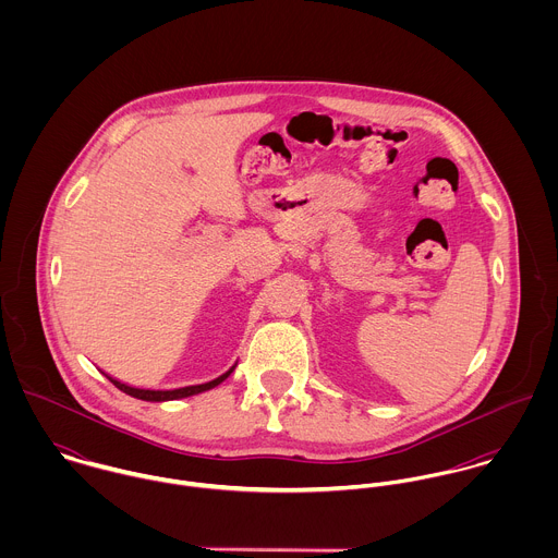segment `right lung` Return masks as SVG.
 <instances>
[{
  "label": "right lung",
  "instance_id": "1",
  "mask_svg": "<svg viewBox=\"0 0 558 558\" xmlns=\"http://www.w3.org/2000/svg\"><path fill=\"white\" fill-rule=\"evenodd\" d=\"M234 369H236V365H232L226 374H221L219 378H215V380H210V383H204V385H191V387L167 389V391H162V389H160V391H155V389H137V387H131V385L120 383L118 378H113V376H109V374H105V372H102V374L109 378V383H113L122 393H126V396H131V398L144 399V401H171V399L191 398V396L210 391V389L219 387Z\"/></svg>",
  "mask_w": 558,
  "mask_h": 558
}]
</instances>
